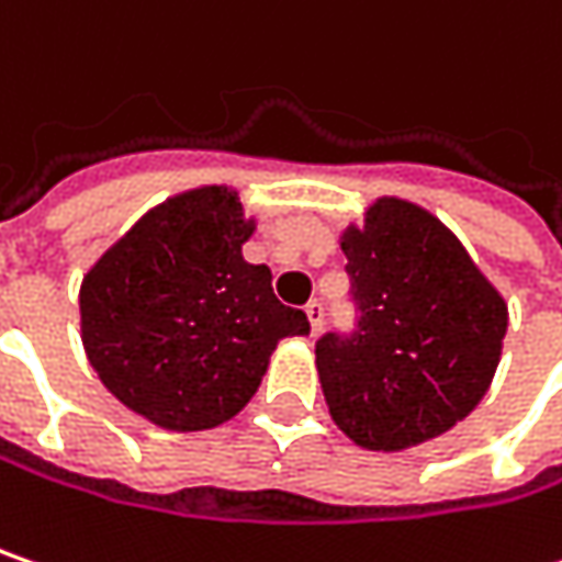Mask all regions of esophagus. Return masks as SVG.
<instances>
[{"instance_id":"34e87169","label":"esophagus","mask_w":562,"mask_h":562,"mask_svg":"<svg viewBox=\"0 0 562 562\" xmlns=\"http://www.w3.org/2000/svg\"><path fill=\"white\" fill-rule=\"evenodd\" d=\"M305 314H308V321H312V330L317 334V330L324 327V305H321L317 299H312V302L305 305Z\"/></svg>"}]
</instances>
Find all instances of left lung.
<instances>
[{"mask_svg":"<svg viewBox=\"0 0 562 562\" xmlns=\"http://www.w3.org/2000/svg\"><path fill=\"white\" fill-rule=\"evenodd\" d=\"M340 248L359 321L349 337L324 334L314 347L330 416L369 451L429 442L486 394L506 299L451 228L411 200H375Z\"/></svg>","mask_w":562,"mask_h":562,"instance_id":"left-lung-1","label":"left lung"}]
</instances>
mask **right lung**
Segmentation results:
<instances>
[{
    "label": "right lung",
    "mask_w": 562,
    "mask_h": 562,
    "mask_svg": "<svg viewBox=\"0 0 562 562\" xmlns=\"http://www.w3.org/2000/svg\"><path fill=\"white\" fill-rule=\"evenodd\" d=\"M238 190L196 187L158 203L98 257L79 289L82 347L126 411L200 432L245 411L282 337L312 330L248 263Z\"/></svg>",
    "instance_id": "1"
}]
</instances>
